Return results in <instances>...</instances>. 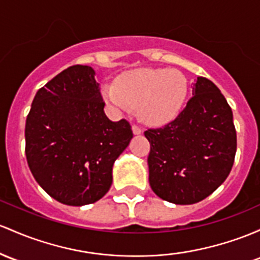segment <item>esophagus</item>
<instances>
[{
    "label": "esophagus",
    "instance_id": "obj_1",
    "mask_svg": "<svg viewBox=\"0 0 260 260\" xmlns=\"http://www.w3.org/2000/svg\"><path fill=\"white\" fill-rule=\"evenodd\" d=\"M132 131H133V133H135V135H141V133H142L141 127H139L138 124H133L132 125Z\"/></svg>",
    "mask_w": 260,
    "mask_h": 260
}]
</instances>
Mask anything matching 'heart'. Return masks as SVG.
I'll list each match as a JSON object with an SVG mask.
<instances>
[{
	"mask_svg": "<svg viewBox=\"0 0 260 260\" xmlns=\"http://www.w3.org/2000/svg\"><path fill=\"white\" fill-rule=\"evenodd\" d=\"M186 79L169 69H141L122 74L115 85H104L102 95L118 112L137 106L139 118L149 124H162L179 113L186 98Z\"/></svg>",
	"mask_w": 260,
	"mask_h": 260,
	"instance_id": "1",
	"label": "heart"
}]
</instances>
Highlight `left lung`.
Instances as JSON below:
<instances>
[{"instance_id":"obj_1","label":"left lung","mask_w":260,"mask_h":260,"mask_svg":"<svg viewBox=\"0 0 260 260\" xmlns=\"http://www.w3.org/2000/svg\"><path fill=\"white\" fill-rule=\"evenodd\" d=\"M192 95L175 119L144 132L150 187L176 205L211 195L227 179L237 150L232 110L218 87L198 78Z\"/></svg>"}]
</instances>
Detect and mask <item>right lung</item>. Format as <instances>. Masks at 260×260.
<instances>
[{
  "instance_id": "1",
  "label": "right lung",
  "mask_w": 260,
  "mask_h": 260,
  "mask_svg": "<svg viewBox=\"0 0 260 260\" xmlns=\"http://www.w3.org/2000/svg\"><path fill=\"white\" fill-rule=\"evenodd\" d=\"M95 71L73 65L39 88L25 121V156L34 179L70 206L92 204L112 184V165L127 148L129 122H112Z\"/></svg>"
}]
</instances>
